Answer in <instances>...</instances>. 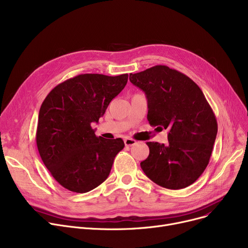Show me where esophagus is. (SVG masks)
Wrapping results in <instances>:
<instances>
[{
    "label": "esophagus",
    "mask_w": 248,
    "mask_h": 248,
    "mask_svg": "<svg viewBox=\"0 0 248 248\" xmlns=\"http://www.w3.org/2000/svg\"><path fill=\"white\" fill-rule=\"evenodd\" d=\"M124 145H125L126 147H132V146L136 145V140H133V139L126 138V139H124Z\"/></svg>",
    "instance_id": "obj_1"
}]
</instances>
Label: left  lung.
<instances>
[{"label": "left lung", "instance_id": "obj_1", "mask_svg": "<svg viewBox=\"0 0 248 248\" xmlns=\"http://www.w3.org/2000/svg\"><path fill=\"white\" fill-rule=\"evenodd\" d=\"M129 81L146 94L150 124L169 129L167 145L147 142L150 154L140 163L142 171L167 189L190 186L209 163L217 135L216 117L202 90L165 65L131 73Z\"/></svg>", "mask_w": 248, "mask_h": 248}]
</instances>
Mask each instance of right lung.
<instances>
[{
	"label": "right lung",
	"mask_w": 248,
	"mask_h": 248,
	"mask_svg": "<svg viewBox=\"0 0 248 248\" xmlns=\"http://www.w3.org/2000/svg\"><path fill=\"white\" fill-rule=\"evenodd\" d=\"M127 78V74H80L55 86L44 99L38 116L37 148L65 189L86 193L108 177L124 142L97 138L91 124L98 123Z\"/></svg>",
	"instance_id": "right-lung-1"
}]
</instances>
